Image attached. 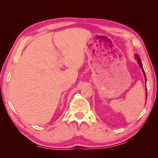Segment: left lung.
Masks as SVG:
<instances>
[{"mask_svg": "<svg viewBox=\"0 0 158 158\" xmlns=\"http://www.w3.org/2000/svg\"><path fill=\"white\" fill-rule=\"evenodd\" d=\"M135 58H136V59L137 60V62H138V63H139V65L140 66V68H141V69H142V72H143V75H144V77H145L146 84V74H145V73H144V70H143V65H142V63H141V62L140 58L139 57V56H137V55L135 56Z\"/></svg>", "mask_w": 158, "mask_h": 158, "instance_id": "1", "label": "left lung"}]
</instances>
